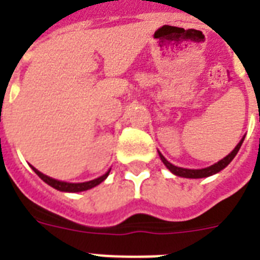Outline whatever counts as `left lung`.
I'll return each mask as SVG.
<instances>
[{
    "mask_svg": "<svg viewBox=\"0 0 260 260\" xmlns=\"http://www.w3.org/2000/svg\"><path fill=\"white\" fill-rule=\"evenodd\" d=\"M243 140H244V138L239 142V144L234 148V151L231 152V154H228L224 159H221V160H218L217 163H214V165H212V166L206 167V169H200V170H191V169H182V167H177L174 166V165H171L169 160H167L165 156H163L160 152H159V156H160V159H162V162L165 163V166L169 169V170L171 171L173 174H175V175H178V177H183V178H206V177H210V175H213V174L218 173V171H221L222 169H225L228 165H230L231 162H232V159L236 156V154L239 152V150H240V147H242L243 144Z\"/></svg>",
    "mask_w": 260,
    "mask_h": 260,
    "instance_id": "obj_1",
    "label": "left lung"
}]
</instances>
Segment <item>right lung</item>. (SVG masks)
<instances>
[{"label": "right lung", "mask_w": 260, "mask_h": 260, "mask_svg": "<svg viewBox=\"0 0 260 260\" xmlns=\"http://www.w3.org/2000/svg\"><path fill=\"white\" fill-rule=\"evenodd\" d=\"M32 170L38 174L39 177L42 178L43 181L46 182V183H48L51 187H54V189L59 190V191H69V193H78V191H85V190H89V189H91V187H94V186L100 185L102 181H105L106 177L109 175V171H110L109 170L108 173H105L104 175H101V177L95 178V179H93V181L82 182V183H69V182L58 181V179H54V178L47 177V175H44V174L40 173L39 170H36L35 167H32Z\"/></svg>", "instance_id": "1"}]
</instances>
